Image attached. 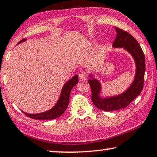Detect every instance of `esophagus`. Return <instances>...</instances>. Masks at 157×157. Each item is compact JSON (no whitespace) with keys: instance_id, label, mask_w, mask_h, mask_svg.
Segmentation results:
<instances>
[{"instance_id":"esophagus-1","label":"esophagus","mask_w":157,"mask_h":157,"mask_svg":"<svg viewBox=\"0 0 157 157\" xmlns=\"http://www.w3.org/2000/svg\"><path fill=\"white\" fill-rule=\"evenodd\" d=\"M79 78H80V81H85L87 78V73L85 72H83V71L80 72V74H79Z\"/></svg>"}]
</instances>
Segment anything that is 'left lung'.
<instances>
[{
    "instance_id": "1",
    "label": "left lung",
    "mask_w": 157,
    "mask_h": 157,
    "mask_svg": "<svg viewBox=\"0 0 157 157\" xmlns=\"http://www.w3.org/2000/svg\"><path fill=\"white\" fill-rule=\"evenodd\" d=\"M116 38L113 47L116 48H124L131 54L136 63V74L131 86L118 95L108 98H101L100 96L101 91V85L97 79L90 75V79L88 80L92 90V100L98 109L104 111H113L122 109L128 106L141 93L144 87V73H145V57L143 50L139 44L130 33L116 27Z\"/></svg>"
}]
</instances>
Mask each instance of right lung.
I'll return each instance as SVG.
<instances>
[{"mask_svg": "<svg viewBox=\"0 0 157 157\" xmlns=\"http://www.w3.org/2000/svg\"><path fill=\"white\" fill-rule=\"evenodd\" d=\"M26 40V39H23L18 44L21 43ZM77 82H78V75H76L64 85L59 100H58L56 105L52 109L47 110L46 112L36 114L27 113H25L24 111H23V113L29 118L36 119V120H52V119L58 118V117L62 116L64 113V112L65 111L67 108L69 100H70V92L72 90V87L77 84Z\"/></svg>", "mask_w": 157, "mask_h": 157, "instance_id": "obj_1", "label": "right lung"}]
</instances>
